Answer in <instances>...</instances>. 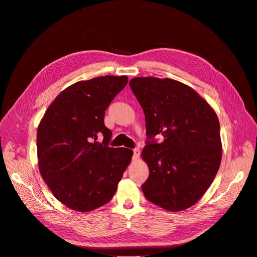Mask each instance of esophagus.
<instances>
[{"label":"esophagus","mask_w":257,"mask_h":257,"mask_svg":"<svg viewBox=\"0 0 257 257\" xmlns=\"http://www.w3.org/2000/svg\"><path fill=\"white\" fill-rule=\"evenodd\" d=\"M140 155H141V151L139 148H137V149L133 150V157H132V160L133 161H137L139 158H140Z\"/></svg>","instance_id":"1"}]
</instances>
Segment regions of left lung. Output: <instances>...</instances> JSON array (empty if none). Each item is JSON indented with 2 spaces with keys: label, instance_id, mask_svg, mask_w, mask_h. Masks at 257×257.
Instances as JSON below:
<instances>
[{
  "label": "left lung",
  "instance_id": "1",
  "mask_svg": "<svg viewBox=\"0 0 257 257\" xmlns=\"http://www.w3.org/2000/svg\"><path fill=\"white\" fill-rule=\"evenodd\" d=\"M129 85L143 107L149 139L142 152L149 167L143 193L169 211L190 208L208 190L221 165L217 113L195 89L176 80L137 77ZM157 134L164 137L163 143L151 141Z\"/></svg>",
  "mask_w": 257,
  "mask_h": 257
}]
</instances>
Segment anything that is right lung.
<instances>
[{
	"mask_svg": "<svg viewBox=\"0 0 257 257\" xmlns=\"http://www.w3.org/2000/svg\"><path fill=\"white\" fill-rule=\"evenodd\" d=\"M128 82L127 76L79 81L48 107L37 128L38 169L52 194L79 212L97 209L114 196L133 151L108 147L107 107ZM102 135L103 142H97Z\"/></svg>",
	"mask_w": 257,
	"mask_h": 257,
	"instance_id": "1",
	"label": "right lung"
}]
</instances>
